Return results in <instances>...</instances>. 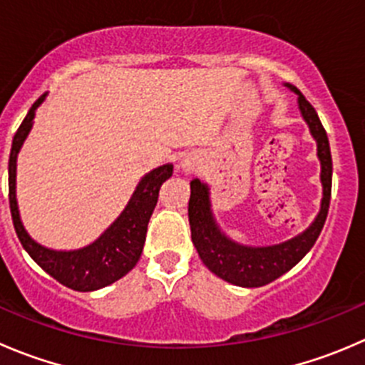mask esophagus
<instances>
[{"mask_svg":"<svg viewBox=\"0 0 365 365\" xmlns=\"http://www.w3.org/2000/svg\"><path fill=\"white\" fill-rule=\"evenodd\" d=\"M196 165H197L196 160H194L192 157H187L180 162V168H182L183 173H192L194 169H196Z\"/></svg>","mask_w":365,"mask_h":365,"instance_id":"34e87169","label":"esophagus"}]
</instances>
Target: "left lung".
I'll list each match as a JSON object with an SVG mask.
<instances>
[{"mask_svg": "<svg viewBox=\"0 0 365 365\" xmlns=\"http://www.w3.org/2000/svg\"><path fill=\"white\" fill-rule=\"evenodd\" d=\"M294 94H298V107L303 119L309 125L310 133L317 143V158L321 162V183H323V200L321 210L312 225L294 239L285 240L274 246H244L235 242L221 232L212 214L210 189L207 183L194 178L190 182L189 200V225L192 242L203 264L214 274L225 282L239 287H262L294 267L316 244L324 221L331 196V153L327 132L321 125L317 112L298 88L285 83Z\"/></svg>", "mask_w": 365, "mask_h": 365, "instance_id": "left-lung-1", "label": "left lung"}]
</instances>
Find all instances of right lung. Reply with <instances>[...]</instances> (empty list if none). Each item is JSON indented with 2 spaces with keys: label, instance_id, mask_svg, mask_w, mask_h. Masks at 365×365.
Masks as SVG:
<instances>
[{
  "label": "right lung",
  "instance_id": "right-lung-1",
  "mask_svg": "<svg viewBox=\"0 0 365 365\" xmlns=\"http://www.w3.org/2000/svg\"><path fill=\"white\" fill-rule=\"evenodd\" d=\"M48 93L42 94L26 114L17 128L12 140L9 158V201L12 212L14 228L24 250L31 258L66 287L78 292H91L103 289L123 278L139 262L146 240L148 222L158 201L162 183L173 175V165L164 164L140 178L130 197L128 205L118 219L88 246L80 250L56 251L35 242L21 222L19 208L16 200V169L17 155L34 126L35 110L46 100Z\"/></svg>",
  "mask_w": 365,
  "mask_h": 365
}]
</instances>
